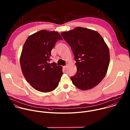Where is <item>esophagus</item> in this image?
Wrapping results in <instances>:
<instances>
[{
  "instance_id": "1",
  "label": "esophagus",
  "mask_w": 130,
  "mask_h": 130,
  "mask_svg": "<svg viewBox=\"0 0 130 130\" xmlns=\"http://www.w3.org/2000/svg\"><path fill=\"white\" fill-rule=\"evenodd\" d=\"M67 68V66H64V67H63V69H66Z\"/></svg>"
}]
</instances>
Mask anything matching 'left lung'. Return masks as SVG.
Wrapping results in <instances>:
<instances>
[{
  "label": "left lung",
  "instance_id": "1",
  "mask_svg": "<svg viewBox=\"0 0 130 130\" xmlns=\"http://www.w3.org/2000/svg\"><path fill=\"white\" fill-rule=\"evenodd\" d=\"M71 46L77 67L73 84L82 90L98 85L105 77L110 63L109 47L96 31L83 27L61 33Z\"/></svg>",
  "mask_w": 130,
  "mask_h": 130
}]
</instances>
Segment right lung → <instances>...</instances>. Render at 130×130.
<instances>
[{
    "instance_id": "1",
    "label": "right lung",
    "mask_w": 130,
    "mask_h": 130,
    "mask_svg": "<svg viewBox=\"0 0 130 130\" xmlns=\"http://www.w3.org/2000/svg\"><path fill=\"white\" fill-rule=\"evenodd\" d=\"M58 39L62 38L56 31H39L29 36L25 41L20 57L22 74L35 90L47 93L58 86L62 67L55 62L50 64L51 50Z\"/></svg>"
}]
</instances>
